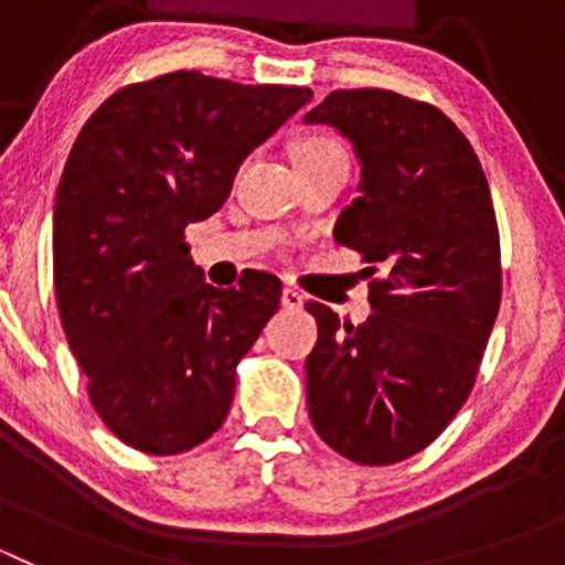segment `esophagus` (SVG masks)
<instances>
[{"mask_svg":"<svg viewBox=\"0 0 565 565\" xmlns=\"http://www.w3.org/2000/svg\"><path fill=\"white\" fill-rule=\"evenodd\" d=\"M282 306L286 308H291V311H297V308H302L306 306V297H302V294L297 291V288H291V286H286L282 288Z\"/></svg>","mask_w":565,"mask_h":565,"instance_id":"1","label":"esophagus"}]
</instances>
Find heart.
<instances>
[{"mask_svg": "<svg viewBox=\"0 0 565 565\" xmlns=\"http://www.w3.org/2000/svg\"><path fill=\"white\" fill-rule=\"evenodd\" d=\"M333 149H339V147L333 141H328V138H306V141L297 143V152H294V158H297V161H306V158L333 152Z\"/></svg>", "mask_w": 565, "mask_h": 565, "instance_id": "1", "label": "heart"}]
</instances>
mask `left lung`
<instances>
[{"label": "left lung", "mask_w": 565, "mask_h": 565, "mask_svg": "<svg viewBox=\"0 0 565 565\" xmlns=\"http://www.w3.org/2000/svg\"><path fill=\"white\" fill-rule=\"evenodd\" d=\"M353 143L359 198L333 237L384 268L373 313L342 322L308 302V413L339 456L384 467L416 456L476 384L501 306V243L476 149L433 104L391 89H333L306 115Z\"/></svg>", "instance_id": "1"}]
</instances>
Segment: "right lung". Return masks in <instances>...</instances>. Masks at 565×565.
I'll use <instances>...</instances> for the list:
<instances>
[{
    "mask_svg": "<svg viewBox=\"0 0 565 565\" xmlns=\"http://www.w3.org/2000/svg\"><path fill=\"white\" fill-rule=\"evenodd\" d=\"M311 96L181 70L118 89L70 149L53 209L58 317L89 402L135 450L178 456L226 422L237 362L282 291L252 268L209 286L183 232Z\"/></svg>",
    "mask_w": 565,
    "mask_h": 565,
    "instance_id": "right-lung-1",
    "label": "right lung"
}]
</instances>
